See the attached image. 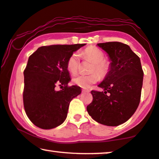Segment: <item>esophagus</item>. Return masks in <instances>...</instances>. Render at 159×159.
Wrapping results in <instances>:
<instances>
[{
    "label": "esophagus",
    "instance_id": "34e87169",
    "mask_svg": "<svg viewBox=\"0 0 159 159\" xmlns=\"http://www.w3.org/2000/svg\"><path fill=\"white\" fill-rule=\"evenodd\" d=\"M82 92H83V93H89V92H90V90H88V89H82Z\"/></svg>",
    "mask_w": 159,
    "mask_h": 159
}]
</instances>
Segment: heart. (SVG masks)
Returning <instances> with one entry per match:
<instances>
[{"label": "heart", "instance_id": "1", "mask_svg": "<svg viewBox=\"0 0 159 159\" xmlns=\"http://www.w3.org/2000/svg\"><path fill=\"white\" fill-rule=\"evenodd\" d=\"M82 56L84 59L90 61L93 63L90 75H77L72 79L73 83L83 88H88L91 84L96 83L101 78H104L108 75L111 69V64L108 60L104 59V53L95 46H89L82 52ZM80 65V56L77 53H74L67 61L66 67L69 72L77 73Z\"/></svg>", "mask_w": 159, "mask_h": 159}]
</instances>
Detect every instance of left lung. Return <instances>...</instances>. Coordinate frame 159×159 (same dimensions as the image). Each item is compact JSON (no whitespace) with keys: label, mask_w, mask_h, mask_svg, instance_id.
Segmentation results:
<instances>
[{"label":"left lung","mask_w":159,"mask_h":159,"mask_svg":"<svg viewBox=\"0 0 159 159\" xmlns=\"http://www.w3.org/2000/svg\"><path fill=\"white\" fill-rule=\"evenodd\" d=\"M111 61L109 73L99 88L92 90V103L87 106L91 117L101 125L118 126L127 121L138 108L143 87L140 59L129 45L119 42L98 43Z\"/></svg>","instance_id":"left-lung-1"}]
</instances>
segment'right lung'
<instances>
[{"instance_id":"add662e5","label":"right lung","mask_w":159,"mask_h":159,"mask_svg":"<svg viewBox=\"0 0 159 159\" xmlns=\"http://www.w3.org/2000/svg\"><path fill=\"white\" fill-rule=\"evenodd\" d=\"M85 44L53 45L40 47L29 57L24 71V107L30 120L37 127L50 129L66 119L71 100L81 88L68 86L71 80L67 61ZM59 85L62 89L56 91Z\"/></svg>"}]
</instances>
